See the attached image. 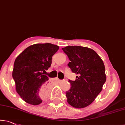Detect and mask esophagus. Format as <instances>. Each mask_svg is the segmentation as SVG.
<instances>
[{"instance_id":"34e87169","label":"esophagus","mask_w":125,"mask_h":125,"mask_svg":"<svg viewBox=\"0 0 125 125\" xmlns=\"http://www.w3.org/2000/svg\"><path fill=\"white\" fill-rule=\"evenodd\" d=\"M55 79H56V80H57V81H61V80H60V79H59L58 78H55Z\"/></svg>"}]
</instances>
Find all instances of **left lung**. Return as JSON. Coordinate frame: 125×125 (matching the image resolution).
Returning <instances> with one entry per match:
<instances>
[{"label": "left lung", "mask_w": 125, "mask_h": 125, "mask_svg": "<svg viewBox=\"0 0 125 125\" xmlns=\"http://www.w3.org/2000/svg\"><path fill=\"white\" fill-rule=\"evenodd\" d=\"M62 50L70 61L68 66L78 75L75 81H68L71 87L66 92L67 102L74 108H84L94 102L105 82L104 62L91 48L67 46Z\"/></svg>", "instance_id": "obj_1"}]
</instances>
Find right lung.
<instances>
[{
    "label": "right lung",
    "mask_w": 125,
    "mask_h": 125,
    "mask_svg": "<svg viewBox=\"0 0 125 125\" xmlns=\"http://www.w3.org/2000/svg\"><path fill=\"white\" fill-rule=\"evenodd\" d=\"M59 49L51 43H38L26 48L14 61L12 77L17 93L25 102L37 105L49 91L48 77L42 73L51 66Z\"/></svg>",
    "instance_id": "1"
}]
</instances>
